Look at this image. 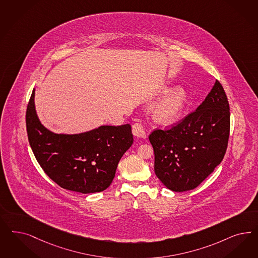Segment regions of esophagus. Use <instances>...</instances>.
Returning a JSON list of instances; mask_svg holds the SVG:
<instances>
[{"instance_id": "esophagus-1", "label": "esophagus", "mask_w": 258, "mask_h": 258, "mask_svg": "<svg viewBox=\"0 0 258 258\" xmlns=\"http://www.w3.org/2000/svg\"><path fill=\"white\" fill-rule=\"evenodd\" d=\"M133 134L138 138H142V139H145L146 138V134L144 132L143 126L140 122H136L133 125Z\"/></svg>"}]
</instances>
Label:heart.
<instances>
[{
    "mask_svg": "<svg viewBox=\"0 0 258 258\" xmlns=\"http://www.w3.org/2000/svg\"><path fill=\"white\" fill-rule=\"evenodd\" d=\"M187 100V94L181 87L169 90L152 106L151 111L154 118L160 124L175 123L182 116Z\"/></svg>",
    "mask_w": 258,
    "mask_h": 258,
    "instance_id": "obj_1",
    "label": "heart"
}]
</instances>
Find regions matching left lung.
<instances>
[{
  "mask_svg": "<svg viewBox=\"0 0 258 258\" xmlns=\"http://www.w3.org/2000/svg\"><path fill=\"white\" fill-rule=\"evenodd\" d=\"M230 136V105L216 81L198 109L165 130L149 136L155 153V173L168 189L197 188L224 158Z\"/></svg>",
  "mask_w": 258,
  "mask_h": 258,
  "instance_id": "obj_1",
  "label": "left lung"
}]
</instances>
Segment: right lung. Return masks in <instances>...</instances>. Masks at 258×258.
<instances>
[{
  "label": "right lung",
  "instance_id": "1",
  "mask_svg": "<svg viewBox=\"0 0 258 258\" xmlns=\"http://www.w3.org/2000/svg\"><path fill=\"white\" fill-rule=\"evenodd\" d=\"M32 92L25 123L28 142L44 173L59 187L82 194L107 189L119 159L133 143L131 125L100 126L80 135H58L38 119Z\"/></svg>",
  "mask_w": 258,
  "mask_h": 258
}]
</instances>
